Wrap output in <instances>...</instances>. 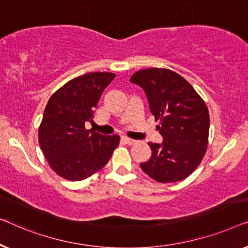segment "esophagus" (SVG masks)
Returning <instances> with one entry per match:
<instances>
[{"instance_id":"34e87169","label":"esophagus","mask_w":248,"mask_h":248,"mask_svg":"<svg viewBox=\"0 0 248 248\" xmlns=\"http://www.w3.org/2000/svg\"><path fill=\"white\" fill-rule=\"evenodd\" d=\"M121 139H123V140H124L127 145H134L135 142H136V140H134V139H130V138H128V137H123Z\"/></svg>"}]
</instances>
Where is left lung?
<instances>
[{"label":"left lung","instance_id":"left-lung-1","mask_svg":"<svg viewBox=\"0 0 248 248\" xmlns=\"http://www.w3.org/2000/svg\"><path fill=\"white\" fill-rule=\"evenodd\" d=\"M130 82L144 90L163 141L148 142L152 156L142 170L160 183L182 181L203 158L208 146L209 112L186 79L165 68L136 72Z\"/></svg>","mask_w":248,"mask_h":248}]
</instances>
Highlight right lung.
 <instances>
[{"mask_svg": "<svg viewBox=\"0 0 248 248\" xmlns=\"http://www.w3.org/2000/svg\"><path fill=\"white\" fill-rule=\"evenodd\" d=\"M112 73H88L50 96L39 127V144L51 169L69 181H81L102 169L119 145V136L86 130Z\"/></svg>", "mask_w": 248, "mask_h": 248, "instance_id": "obj_1", "label": "right lung"}]
</instances>
